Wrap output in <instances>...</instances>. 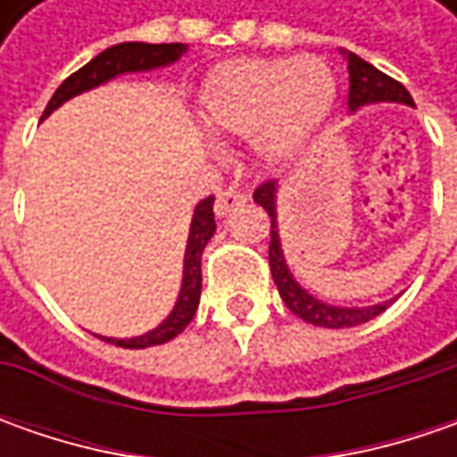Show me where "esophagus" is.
<instances>
[{"label":"esophagus","mask_w":457,"mask_h":457,"mask_svg":"<svg viewBox=\"0 0 457 457\" xmlns=\"http://www.w3.org/2000/svg\"><path fill=\"white\" fill-rule=\"evenodd\" d=\"M246 203V195L244 193H238V190H234V187H228V190H223V193H219V198H216V216H226V213H231L234 208H238V205H244Z\"/></svg>","instance_id":"obj_1"}]
</instances>
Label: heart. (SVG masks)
Instances as JSON below:
<instances>
[{"instance_id":"heart-1","label":"heart","mask_w":457,"mask_h":457,"mask_svg":"<svg viewBox=\"0 0 457 457\" xmlns=\"http://www.w3.org/2000/svg\"><path fill=\"white\" fill-rule=\"evenodd\" d=\"M336 101V79L315 55L238 58L219 65L203 86L201 116L211 137H252L270 162L307 147Z\"/></svg>"}]
</instances>
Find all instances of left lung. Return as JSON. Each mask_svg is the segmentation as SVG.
I'll return each instance as SVG.
<instances>
[{"instance_id": "1", "label": "left lung", "mask_w": 457, "mask_h": 457, "mask_svg": "<svg viewBox=\"0 0 457 457\" xmlns=\"http://www.w3.org/2000/svg\"><path fill=\"white\" fill-rule=\"evenodd\" d=\"M345 61H348V80H351V88H348V112L356 114L359 109L369 106V104H407L414 106L410 91L399 83V80L389 79L386 73H381L378 68H374L371 62H366L359 58L356 53H345ZM254 201L270 213L272 219V231H270V270H272V279L279 290V297L285 300V305L290 307L297 318H303L305 323L320 325V328H353V325L369 323L371 318L381 315L386 307L392 305L395 300H384L377 305L369 307H341L330 305L318 300L315 295L310 292L295 279V274L287 267V259L282 252V241H279V226H277V180H267L256 187Z\"/></svg>"}]
</instances>
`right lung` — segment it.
<instances>
[{
  "label": "right lung",
  "mask_w": 457,
  "mask_h": 457,
  "mask_svg": "<svg viewBox=\"0 0 457 457\" xmlns=\"http://www.w3.org/2000/svg\"><path fill=\"white\" fill-rule=\"evenodd\" d=\"M185 50H187V45L183 43L112 45L104 53H98L94 61L86 62L73 76H68V79L62 80L61 86H58V91L50 98V104L45 106L43 119L53 114L65 101H71V98L79 96L83 91L98 88V86L109 83L112 79L124 76V73H145V71L172 65L175 61H180V55H183ZM213 231H216L213 195H208L193 211L190 234H187V246H185L183 259V285H180V295L175 300V307L170 310V315L157 328H152L150 333H142V336H134V338H104V336H98V338H104L106 343H116L121 348H147V345H160V343L172 341L178 333H183L187 323L193 320V315L198 310V303H201V256L205 244L213 237Z\"/></svg>",
  "instance_id": "add662e5"
}]
</instances>
